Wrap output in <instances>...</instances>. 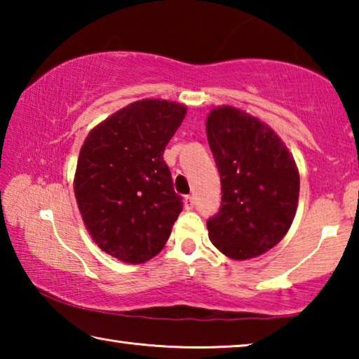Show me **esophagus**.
<instances>
[{"label":"esophagus","mask_w":359,"mask_h":359,"mask_svg":"<svg viewBox=\"0 0 359 359\" xmlns=\"http://www.w3.org/2000/svg\"><path fill=\"white\" fill-rule=\"evenodd\" d=\"M184 208H185L187 210H191V209L194 208V199H193V196H185V198H184Z\"/></svg>","instance_id":"1"}]
</instances>
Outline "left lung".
I'll return each mask as SVG.
<instances>
[{"label":"left lung","instance_id":"1","mask_svg":"<svg viewBox=\"0 0 359 359\" xmlns=\"http://www.w3.org/2000/svg\"><path fill=\"white\" fill-rule=\"evenodd\" d=\"M205 131L222 182V208L208 222L224 257L250 259L277 245L294 220L299 171L277 133L242 109L214 107Z\"/></svg>","mask_w":359,"mask_h":359}]
</instances>
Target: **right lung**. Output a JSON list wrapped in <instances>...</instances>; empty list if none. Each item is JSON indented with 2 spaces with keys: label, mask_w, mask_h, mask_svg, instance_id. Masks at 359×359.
I'll return each mask as SVG.
<instances>
[{
  "label": "right lung",
  "mask_w": 359,
  "mask_h": 359,
  "mask_svg": "<svg viewBox=\"0 0 359 359\" xmlns=\"http://www.w3.org/2000/svg\"><path fill=\"white\" fill-rule=\"evenodd\" d=\"M185 114L174 101H135L85 137L74 174L79 212L95 244L123 263L156 257L184 208L163 154Z\"/></svg>",
  "instance_id": "add662e5"
}]
</instances>
